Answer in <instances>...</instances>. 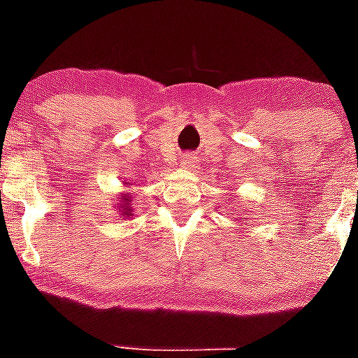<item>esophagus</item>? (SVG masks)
I'll return each instance as SVG.
<instances>
[{
	"label": "esophagus",
	"instance_id": "esophagus-1",
	"mask_svg": "<svg viewBox=\"0 0 358 358\" xmlns=\"http://www.w3.org/2000/svg\"><path fill=\"white\" fill-rule=\"evenodd\" d=\"M180 166H182V168H192V166H194V157H190V155H187V157L182 159V162H180Z\"/></svg>",
	"mask_w": 358,
	"mask_h": 358
}]
</instances>
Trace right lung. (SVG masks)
Instances as JSON below:
<instances>
[{"label":"right lung","mask_w":358,"mask_h":358,"mask_svg":"<svg viewBox=\"0 0 358 358\" xmlns=\"http://www.w3.org/2000/svg\"><path fill=\"white\" fill-rule=\"evenodd\" d=\"M131 201H133V197L127 196V194H122V196L119 197V208H122V210H120V213L126 215V217H131V215H133Z\"/></svg>","instance_id":"obj_1"}]
</instances>
